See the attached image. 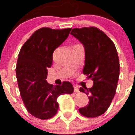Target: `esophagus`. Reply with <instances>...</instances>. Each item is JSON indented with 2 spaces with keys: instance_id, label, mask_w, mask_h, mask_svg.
Here are the masks:
<instances>
[{
  "instance_id": "obj_1",
  "label": "esophagus",
  "mask_w": 135,
  "mask_h": 135,
  "mask_svg": "<svg viewBox=\"0 0 135 135\" xmlns=\"http://www.w3.org/2000/svg\"><path fill=\"white\" fill-rule=\"evenodd\" d=\"M74 92H79V88L76 86H74Z\"/></svg>"
}]
</instances>
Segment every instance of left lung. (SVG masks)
Returning a JSON list of instances; mask_svg holds the SVG:
<instances>
[{
	"label": "left lung",
	"instance_id": "obj_1",
	"mask_svg": "<svg viewBox=\"0 0 135 135\" xmlns=\"http://www.w3.org/2000/svg\"><path fill=\"white\" fill-rule=\"evenodd\" d=\"M70 34L84 45L83 72L94 81L90 88H80L89 96V102L79 112L86 117H97L108 110L115 95L120 70L117 51L112 40L96 27L74 28Z\"/></svg>",
	"mask_w": 135,
	"mask_h": 135
}]
</instances>
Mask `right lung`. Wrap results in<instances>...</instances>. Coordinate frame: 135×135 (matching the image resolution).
<instances>
[{"label":"right lung","mask_w":135,"mask_h":135,"mask_svg":"<svg viewBox=\"0 0 135 135\" xmlns=\"http://www.w3.org/2000/svg\"><path fill=\"white\" fill-rule=\"evenodd\" d=\"M71 30L38 29L23 44L18 54L16 74L21 98L27 110L41 119H48L57 113L59 96L74 92L69 81L54 86L46 81L53 52L68 37Z\"/></svg>","instance_id":"obj_1"}]
</instances>
